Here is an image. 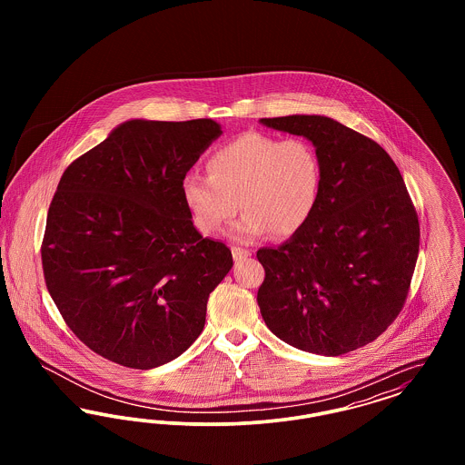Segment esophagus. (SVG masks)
<instances>
[{
    "label": "esophagus",
    "mask_w": 465,
    "mask_h": 465,
    "mask_svg": "<svg viewBox=\"0 0 465 465\" xmlns=\"http://www.w3.org/2000/svg\"><path fill=\"white\" fill-rule=\"evenodd\" d=\"M232 254H233L235 263H241V262L247 260L251 256V251H245V249H241V247H232Z\"/></svg>",
    "instance_id": "obj_1"
}]
</instances>
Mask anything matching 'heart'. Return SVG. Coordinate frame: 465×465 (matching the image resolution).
Here are the masks:
<instances>
[{
    "mask_svg": "<svg viewBox=\"0 0 465 465\" xmlns=\"http://www.w3.org/2000/svg\"><path fill=\"white\" fill-rule=\"evenodd\" d=\"M207 176L183 177L181 195L200 233L209 235L242 218L230 237L251 242L268 232L277 239L298 233L310 222L322 184L321 160L303 139L247 133L214 150L205 160Z\"/></svg>",
    "mask_w": 465,
    "mask_h": 465,
    "instance_id": "heart-1",
    "label": "heart"
}]
</instances>
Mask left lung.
Listing matches in <instances>:
<instances>
[{
	"label": "left lung",
	"mask_w": 465,
	"mask_h": 465,
	"mask_svg": "<svg viewBox=\"0 0 465 465\" xmlns=\"http://www.w3.org/2000/svg\"><path fill=\"white\" fill-rule=\"evenodd\" d=\"M260 122L307 137L322 169L310 222L256 254L265 268L263 321L291 347L347 354L376 340L404 305L420 245L417 211L398 165L373 139L321 114Z\"/></svg>",
	"instance_id": "1"
}]
</instances>
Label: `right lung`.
Masks as SVG:
<instances>
[{
  "mask_svg": "<svg viewBox=\"0 0 465 465\" xmlns=\"http://www.w3.org/2000/svg\"><path fill=\"white\" fill-rule=\"evenodd\" d=\"M222 134L211 118L129 120L64 171L46 216L45 282L95 354L152 370L199 338L233 260L193 226L181 183Z\"/></svg>",
  "mask_w": 465,
  "mask_h": 465,
  "instance_id": "right-lung-1",
  "label": "right lung"
}]
</instances>
